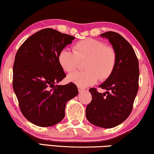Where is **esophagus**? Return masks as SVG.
<instances>
[{
  "label": "esophagus",
  "instance_id": "1",
  "mask_svg": "<svg viewBox=\"0 0 154 154\" xmlns=\"http://www.w3.org/2000/svg\"><path fill=\"white\" fill-rule=\"evenodd\" d=\"M77 89H78V91H79V92H82V91H85V89L82 88V87H79V86L77 87Z\"/></svg>",
  "mask_w": 154,
  "mask_h": 154
}]
</instances>
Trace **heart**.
<instances>
[{
  "instance_id": "b5f03b06",
  "label": "heart",
  "mask_w": 154,
  "mask_h": 154,
  "mask_svg": "<svg viewBox=\"0 0 154 154\" xmlns=\"http://www.w3.org/2000/svg\"><path fill=\"white\" fill-rule=\"evenodd\" d=\"M73 51L63 49L58 54V62L64 70L71 72L77 69L79 61L86 60L83 72L67 76V80L81 87L104 80L112 75L116 63V54L112 47L95 39H87L76 43Z\"/></svg>"
}]
</instances>
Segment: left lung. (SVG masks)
Listing matches in <instances>:
<instances>
[{"mask_svg": "<svg viewBox=\"0 0 154 154\" xmlns=\"http://www.w3.org/2000/svg\"><path fill=\"white\" fill-rule=\"evenodd\" d=\"M100 35L108 39L115 50L116 63L110 77L99 86L106 91L89 89L91 101L86 108V117L95 126L110 129L131 114L139 89V61L131 45L120 34L109 31Z\"/></svg>", "mask_w": 154, "mask_h": 154, "instance_id": "8db88e82", "label": "left lung"}]
</instances>
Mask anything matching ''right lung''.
Listing matches in <instances>:
<instances>
[{
  "label": "right lung",
  "instance_id": "1",
  "mask_svg": "<svg viewBox=\"0 0 154 154\" xmlns=\"http://www.w3.org/2000/svg\"><path fill=\"white\" fill-rule=\"evenodd\" d=\"M75 37L45 28L31 35L15 54L13 87L23 116L41 127L65 117L68 101L78 94L75 84L55 85L66 77L58 54Z\"/></svg>",
  "mask_w": 154,
  "mask_h": 154
}]
</instances>
